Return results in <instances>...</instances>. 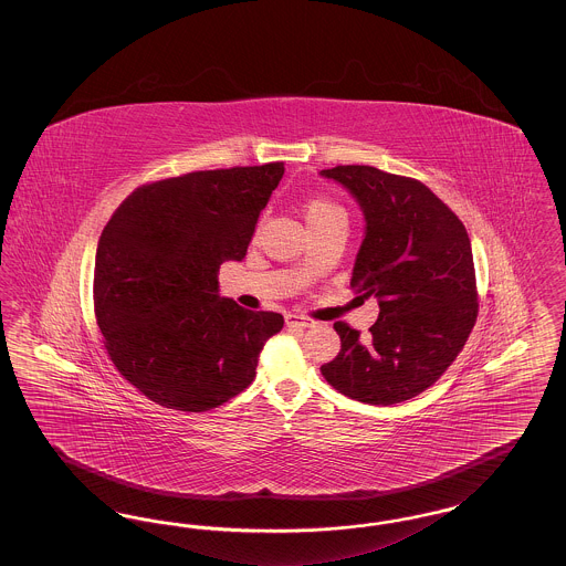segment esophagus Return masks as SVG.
Here are the masks:
<instances>
[{"label":"esophagus","mask_w":566,"mask_h":566,"mask_svg":"<svg viewBox=\"0 0 566 566\" xmlns=\"http://www.w3.org/2000/svg\"><path fill=\"white\" fill-rule=\"evenodd\" d=\"M286 324L293 326V328H307V326H314V321L303 318V316H296V314H289V316H286Z\"/></svg>","instance_id":"1"}]
</instances>
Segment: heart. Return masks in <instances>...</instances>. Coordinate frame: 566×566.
Segmentation results:
<instances>
[{
	"instance_id": "obj_1",
	"label": "heart",
	"mask_w": 566,
	"mask_h": 566,
	"mask_svg": "<svg viewBox=\"0 0 566 566\" xmlns=\"http://www.w3.org/2000/svg\"><path fill=\"white\" fill-rule=\"evenodd\" d=\"M303 210H305L307 224L318 222V220L328 218V216L344 214L342 206H337L335 201H331V199H326V197H314V199H310V201L305 203V208H303Z\"/></svg>"
}]
</instances>
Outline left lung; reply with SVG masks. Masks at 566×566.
<instances>
[{"instance_id":"left-lung-1","label":"left lung","mask_w":566,"mask_h":566,"mask_svg":"<svg viewBox=\"0 0 566 566\" xmlns=\"http://www.w3.org/2000/svg\"><path fill=\"white\" fill-rule=\"evenodd\" d=\"M321 174L350 190L363 210L365 240L350 286L379 303L367 342L348 324L335 323L342 350L321 371L360 403H401L443 376L478 318L467 229L413 178L369 165H337Z\"/></svg>"}]
</instances>
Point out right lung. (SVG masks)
Wrapping results in <instances>:
<instances>
[{
	"instance_id": "right-lung-1",
	"label": "right lung",
	"mask_w": 566,
	"mask_h": 566,
	"mask_svg": "<svg viewBox=\"0 0 566 566\" xmlns=\"http://www.w3.org/2000/svg\"><path fill=\"white\" fill-rule=\"evenodd\" d=\"M284 163L192 171L135 189L95 254L93 303L114 367L150 401L208 411L245 390L282 314L218 295L242 261Z\"/></svg>"
}]
</instances>
